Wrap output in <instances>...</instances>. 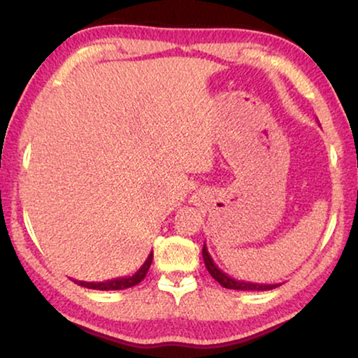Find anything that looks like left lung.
I'll use <instances>...</instances> for the list:
<instances>
[{"label":"left lung","instance_id":"8db88e82","mask_svg":"<svg viewBox=\"0 0 358 358\" xmlns=\"http://www.w3.org/2000/svg\"><path fill=\"white\" fill-rule=\"evenodd\" d=\"M202 256H203V262L207 271L210 272L215 280H217L220 285L224 288H229V290H243V292H266V290H273L282 283H257V282H246V280H238V278L229 277L228 273H224L222 268H220L217 264L213 262L212 256H210L207 244L203 243V249H202Z\"/></svg>","mask_w":358,"mask_h":358}]
</instances>
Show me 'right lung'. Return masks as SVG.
<instances>
[{"mask_svg": "<svg viewBox=\"0 0 358 358\" xmlns=\"http://www.w3.org/2000/svg\"><path fill=\"white\" fill-rule=\"evenodd\" d=\"M151 261H153V252H150V256L146 257V261L143 264H141L138 271L127 277H117L106 282H83V280H73V282L81 287L91 288V290H125V288L138 285V283L143 280L146 273H148Z\"/></svg>", "mask_w": 358, "mask_h": 358, "instance_id": "obj_1", "label": "right lung"}]
</instances>
